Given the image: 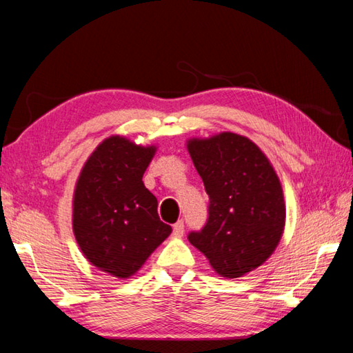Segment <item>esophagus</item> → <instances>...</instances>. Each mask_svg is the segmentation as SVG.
<instances>
[{"instance_id":"obj_1","label":"esophagus","mask_w":353,"mask_h":353,"mask_svg":"<svg viewBox=\"0 0 353 353\" xmlns=\"http://www.w3.org/2000/svg\"><path fill=\"white\" fill-rule=\"evenodd\" d=\"M183 232H185V228H183V221L179 220L174 226H172V234H174L176 237H182Z\"/></svg>"}]
</instances>
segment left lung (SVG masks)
Segmentation results:
<instances>
[{"instance_id": "obj_1", "label": "left lung", "mask_w": 353, "mask_h": 353, "mask_svg": "<svg viewBox=\"0 0 353 353\" xmlns=\"http://www.w3.org/2000/svg\"><path fill=\"white\" fill-rule=\"evenodd\" d=\"M187 149L209 194V218L188 240L218 275L239 278L272 256L286 223L281 182L247 137L192 138Z\"/></svg>"}]
</instances>
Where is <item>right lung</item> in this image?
Returning <instances> with one entry per match:
<instances>
[{"label":"right lung","mask_w":353,"mask_h":353,"mask_svg":"<svg viewBox=\"0 0 353 353\" xmlns=\"http://www.w3.org/2000/svg\"><path fill=\"white\" fill-rule=\"evenodd\" d=\"M155 150L113 135L89 155L77 181L72 228L78 247L94 267L116 278L135 275L172 231L143 183Z\"/></svg>","instance_id":"1"}]
</instances>
